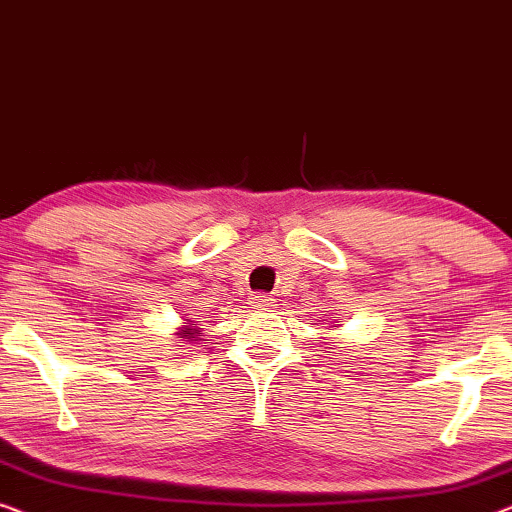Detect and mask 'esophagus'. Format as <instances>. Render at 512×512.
<instances>
[{
  "label": "esophagus",
  "instance_id": "obj_1",
  "mask_svg": "<svg viewBox=\"0 0 512 512\" xmlns=\"http://www.w3.org/2000/svg\"><path fill=\"white\" fill-rule=\"evenodd\" d=\"M253 306L259 308V311H273V308H276V299L269 297V294H262V297H257L253 301Z\"/></svg>",
  "mask_w": 512,
  "mask_h": 512
}]
</instances>
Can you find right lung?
<instances>
[{"label": "right lung", "mask_w": 512, "mask_h": 512, "mask_svg": "<svg viewBox=\"0 0 512 512\" xmlns=\"http://www.w3.org/2000/svg\"><path fill=\"white\" fill-rule=\"evenodd\" d=\"M197 334H199V329H192V320H187L185 325H183V329L178 331V338H190V341H194V338H197Z\"/></svg>", "instance_id": "1"}]
</instances>
